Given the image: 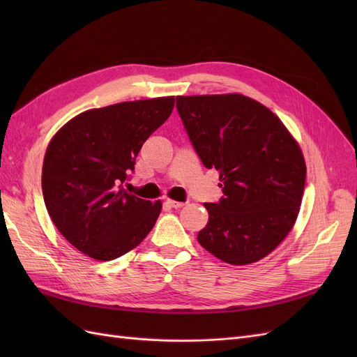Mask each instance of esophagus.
<instances>
[{
  "label": "esophagus",
  "mask_w": 357,
  "mask_h": 357,
  "mask_svg": "<svg viewBox=\"0 0 357 357\" xmlns=\"http://www.w3.org/2000/svg\"><path fill=\"white\" fill-rule=\"evenodd\" d=\"M167 204L172 208H181L183 205H186V202H180V201H174V199H167Z\"/></svg>",
  "instance_id": "1"
}]
</instances>
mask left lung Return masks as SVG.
I'll return each instance as SVG.
<instances>
[{"instance_id": "1", "label": "left lung", "mask_w": 357, "mask_h": 357, "mask_svg": "<svg viewBox=\"0 0 357 357\" xmlns=\"http://www.w3.org/2000/svg\"><path fill=\"white\" fill-rule=\"evenodd\" d=\"M177 110L207 168L219 171L223 198L205 202L198 243L220 261H261L294 228L307 167L284 123L241 93L177 96Z\"/></svg>"}]
</instances>
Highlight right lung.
<instances>
[{
    "label": "right lung",
    "mask_w": 357,
    "mask_h": 357,
    "mask_svg": "<svg viewBox=\"0 0 357 357\" xmlns=\"http://www.w3.org/2000/svg\"><path fill=\"white\" fill-rule=\"evenodd\" d=\"M172 109L174 96L119 102L77 114L52 137L43 197L52 222L79 252L112 261L152 231L162 202L126 193L122 183Z\"/></svg>",
    "instance_id": "add662e5"
}]
</instances>
